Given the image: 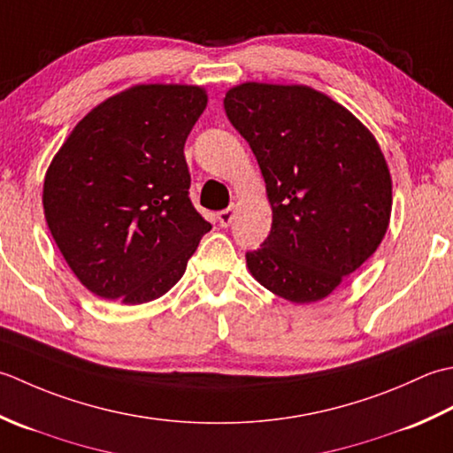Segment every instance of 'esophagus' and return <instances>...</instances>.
Wrapping results in <instances>:
<instances>
[{
	"label": "esophagus",
	"instance_id": "34e87169",
	"mask_svg": "<svg viewBox=\"0 0 453 453\" xmlns=\"http://www.w3.org/2000/svg\"><path fill=\"white\" fill-rule=\"evenodd\" d=\"M233 219H234V207H228V209H223V211H219L217 213V220H219V225L220 226H230V223H233Z\"/></svg>",
	"mask_w": 453,
	"mask_h": 453
}]
</instances>
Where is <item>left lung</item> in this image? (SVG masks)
<instances>
[{
  "instance_id": "left-lung-1",
  "label": "left lung",
  "mask_w": 453,
  "mask_h": 453,
  "mask_svg": "<svg viewBox=\"0 0 453 453\" xmlns=\"http://www.w3.org/2000/svg\"><path fill=\"white\" fill-rule=\"evenodd\" d=\"M225 113L250 144L272 230L248 270L291 303L325 299L372 256L389 226L391 175L373 134L307 86L228 89Z\"/></svg>"
}]
</instances>
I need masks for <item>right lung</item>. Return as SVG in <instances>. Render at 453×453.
I'll use <instances>...</instances> for the list:
<instances>
[{
	"label": "right lung",
	"mask_w": 453,
	"mask_h": 453,
	"mask_svg": "<svg viewBox=\"0 0 453 453\" xmlns=\"http://www.w3.org/2000/svg\"><path fill=\"white\" fill-rule=\"evenodd\" d=\"M207 107L197 86H134L81 119L44 178L46 225L101 299L168 293L211 225L189 199L183 146Z\"/></svg>",
	"instance_id": "obj_1"
}]
</instances>
